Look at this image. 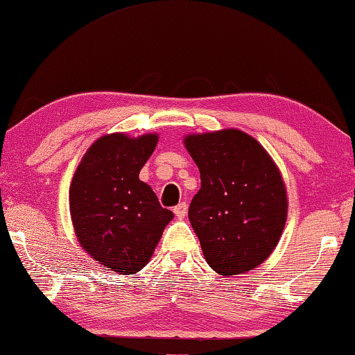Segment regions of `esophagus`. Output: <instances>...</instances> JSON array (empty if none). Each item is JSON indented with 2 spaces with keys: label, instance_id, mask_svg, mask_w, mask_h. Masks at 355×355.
I'll list each match as a JSON object with an SVG mask.
<instances>
[{
  "label": "esophagus",
  "instance_id": "esophagus-1",
  "mask_svg": "<svg viewBox=\"0 0 355 355\" xmlns=\"http://www.w3.org/2000/svg\"><path fill=\"white\" fill-rule=\"evenodd\" d=\"M173 212L176 214L178 218H184L187 216V205H185V202H179V205L173 209Z\"/></svg>",
  "mask_w": 355,
  "mask_h": 355
}]
</instances>
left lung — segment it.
<instances>
[{"mask_svg":"<svg viewBox=\"0 0 355 355\" xmlns=\"http://www.w3.org/2000/svg\"><path fill=\"white\" fill-rule=\"evenodd\" d=\"M201 173L189 207L207 264L241 275L274 252L288 217V196L275 162L248 133L225 129L184 138Z\"/></svg>","mask_w":355,"mask_h":355,"instance_id":"8db88e82","label":"left lung"}]
</instances>
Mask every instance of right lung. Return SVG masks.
Returning a JSON list of instances; mask_svg holds the SVG:
<instances>
[{
  "mask_svg": "<svg viewBox=\"0 0 355 355\" xmlns=\"http://www.w3.org/2000/svg\"><path fill=\"white\" fill-rule=\"evenodd\" d=\"M157 141V133L101 137L86 150L69 190L80 245L102 267L121 275L137 274L149 263L173 218L138 178Z\"/></svg>",
  "mask_w": 355,
  "mask_h": 355,
  "instance_id": "obj_1",
  "label": "right lung"
}]
</instances>
